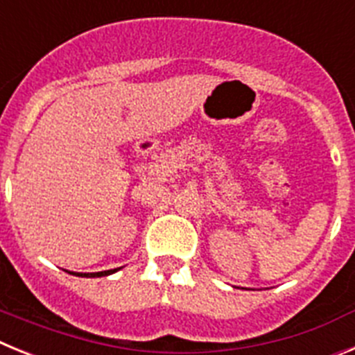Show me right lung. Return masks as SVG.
I'll list each match as a JSON object with an SVG mask.
<instances>
[{"instance_id":"1","label":"right lung","mask_w":355,"mask_h":355,"mask_svg":"<svg viewBox=\"0 0 355 355\" xmlns=\"http://www.w3.org/2000/svg\"><path fill=\"white\" fill-rule=\"evenodd\" d=\"M122 267H118V269H111V270H102V272H70V270H67L69 274H74V276H85V277H102V276H110V274L116 272V270H120Z\"/></svg>"}]
</instances>
